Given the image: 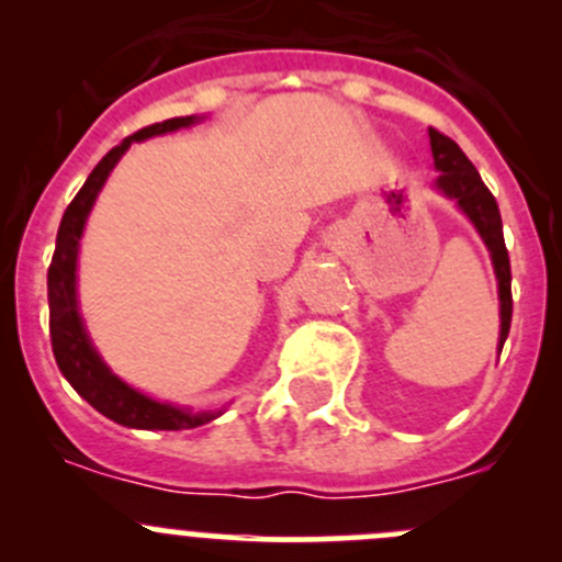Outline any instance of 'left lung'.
I'll list each match as a JSON object with an SVG mask.
<instances>
[{
    "instance_id": "1",
    "label": "left lung",
    "mask_w": 562,
    "mask_h": 562,
    "mask_svg": "<svg viewBox=\"0 0 562 562\" xmlns=\"http://www.w3.org/2000/svg\"><path fill=\"white\" fill-rule=\"evenodd\" d=\"M429 146H432L435 168L440 171L438 179H435V187L443 190L449 198H454L459 209L470 217V223L479 228L481 239H484V245L490 247L492 252L497 288H501V350H503V342H506L508 337V328H512L514 299H512V260H508L506 241H503L501 209H497V201L490 192V187L481 181V176L475 171L473 162L464 157V151L459 149L449 135L429 127Z\"/></svg>"
}]
</instances>
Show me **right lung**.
I'll use <instances>...</instances> for the list:
<instances>
[{
  "label": "right lung",
  "instance_id": "obj_1",
  "mask_svg": "<svg viewBox=\"0 0 562 562\" xmlns=\"http://www.w3.org/2000/svg\"><path fill=\"white\" fill-rule=\"evenodd\" d=\"M195 122V116H179L166 119V122L149 124V127L138 130L122 144L113 146L103 160L94 166L89 179L72 198L70 206L65 209V217L59 223V234H56V249L48 266V326H50V348H54V359L59 364L61 375L70 381V386L111 422L122 424V427L135 429H195L201 424H209L217 418L220 413H190L181 407L162 405V402L149 400V396L138 394L130 389L127 383L119 381L111 370L103 364L98 350L89 342L87 331H83L81 315H78L76 302V260H78V239L83 234V223L92 209L94 198H98L100 187L105 184L108 173L119 162V157L130 149L133 140L151 138V135L173 133V130L187 127Z\"/></svg>",
  "mask_w": 562,
  "mask_h": 562
}]
</instances>
